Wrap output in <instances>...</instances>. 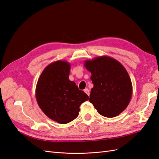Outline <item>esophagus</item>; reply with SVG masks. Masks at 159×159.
<instances>
[{"mask_svg":"<svg viewBox=\"0 0 159 159\" xmlns=\"http://www.w3.org/2000/svg\"><path fill=\"white\" fill-rule=\"evenodd\" d=\"M84 92L85 93L88 95V96H89V94H90V93H89V89H87V88H86V89H84Z\"/></svg>","mask_w":159,"mask_h":159,"instance_id":"esophagus-1","label":"esophagus"}]
</instances>
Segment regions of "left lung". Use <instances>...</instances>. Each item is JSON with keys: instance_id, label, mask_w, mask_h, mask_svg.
Segmentation results:
<instances>
[{"instance_id": "left-lung-1", "label": "left lung", "mask_w": 159, "mask_h": 159, "mask_svg": "<svg viewBox=\"0 0 159 159\" xmlns=\"http://www.w3.org/2000/svg\"><path fill=\"white\" fill-rule=\"evenodd\" d=\"M93 84L89 101L103 116L113 118L122 112L130 102L132 84L124 66L116 60L102 56L84 62Z\"/></svg>"}]
</instances>
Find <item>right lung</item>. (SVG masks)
I'll use <instances>...</instances> for the list:
<instances>
[{"mask_svg": "<svg viewBox=\"0 0 159 159\" xmlns=\"http://www.w3.org/2000/svg\"><path fill=\"white\" fill-rule=\"evenodd\" d=\"M71 65L57 61L48 64L38 79L35 97L39 107L53 121L65 124L77 118L80 106L89 99L74 81L69 80Z\"/></svg>", "mask_w": 159, "mask_h": 159, "instance_id": "obj_1", "label": "right lung"}]
</instances>
